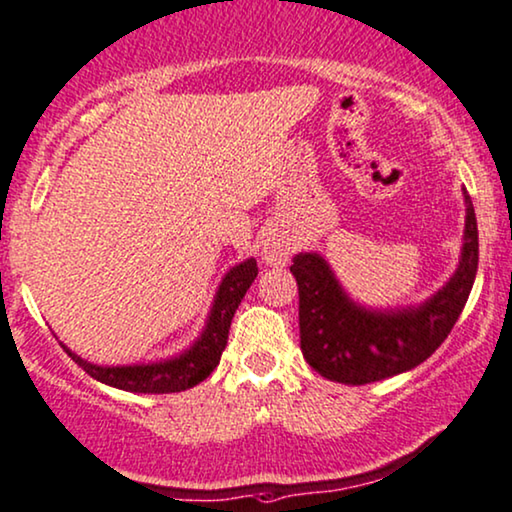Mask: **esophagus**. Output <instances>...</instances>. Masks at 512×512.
I'll list each match as a JSON object with an SVG mask.
<instances>
[{
    "instance_id": "1",
    "label": "esophagus",
    "mask_w": 512,
    "mask_h": 512,
    "mask_svg": "<svg viewBox=\"0 0 512 512\" xmlns=\"http://www.w3.org/2000/svg\"><path fill=\"white\" fill-rule=\"evenodd\" d=\"M288 252L290 248L281 241V238H269V241L264 243V260L269 264H281L288 257Z\"/></svg>"
}]
</instances>
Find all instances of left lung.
I'll list each match as a JSON object with an SVG mask.
<instances>
[{"label":"left lung","mask_w":512,"mask_h":512,"mask_svg":"<svg viewBox=\"0 0 512 512\" xmlns=\"http://www.w3.org/2000/svg\"><path fill=\"white\" fill-rule=\"evenodd\" d=\"M465 245L461 267L439 293L418 309L366 312L347 300L319 255H297L293 271L300 290V349L316 373L335 383L366 385L423 364L446 340L461 316L480 262L477 219L463 193Z\"/></svg>","instance_id":"obj_1"}]
</instances>
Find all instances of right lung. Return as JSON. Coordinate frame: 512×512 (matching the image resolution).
I'll return each mask as SVG.
<instances>
[{"instance_id":"obj_1","label":"right lung","mask_w":512,"mask_h":512,"mask_svg":"<svg viewBox=\"0 0 512 512\" xmlns=\"http://www.w3.org/2000/svg\"><path fill=\"white\" fill-rule=\"evenodd\" d=\"M257 278V262L248 260L238 264L226 274V278L219 286L215 307H212L208 328L200 335V340L193 345L189 352L181 354L177 359L160 361V364L148 366H94L89 361L77 357L68 347V357L82 366L92 378L101 380V383L118 387V390L127 392H144V394H170L189 390V387L203 383L208 375L215 371L222 352L229 340L231 319H234L238 304H241L243 295L248 293L252 281Z\"/></svg>"}]
</instances>
